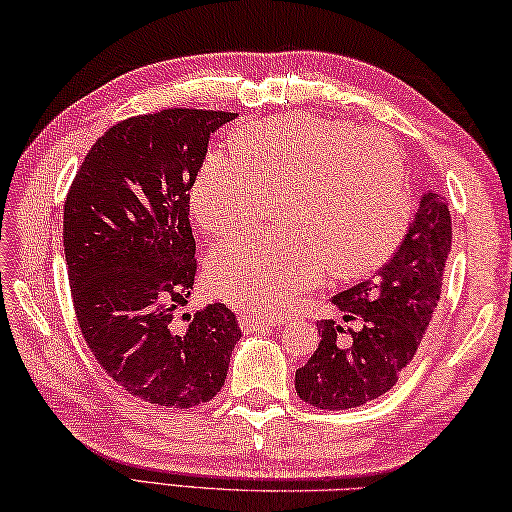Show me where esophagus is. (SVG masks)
<instances>
[{"label": "esophagus", "instance_id": "esophagus-1", "mask_svg": "<svg viewBox=\"0 0 512 512\" xmlns=\"http://www.w3.org/2000/svg\"><path fill=\"white\" fill-rule=\"evenodd\" d=\"M281 319L279 317H256V315H242L240 317V328L242 330H258L265 326H279Z\"/></svg>", "mask_w": 512, "mask_h": 512}]
</instances>
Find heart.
Wrapping results in <instances>:
<instances>
[{"label":"heart","mask_w":512,"mask_h":512,"mask_svg":"<svg viewBox=\"0 0 512 512\" xmlns=\"http://www.w3.org/2000/svg\"><path fill=\"white\" fill-rule=\"evenodd\" d=\"M279 195L283 231L222 242L209 254L215 297L254 315H279L324 279L375 270L405 238L411 200L405 157L384 132L290 114L247 125L236 152L206 157L191 215L209 236L254 227Z\"/></svg>","instance_id":"b5f03b06"}]
</instances>
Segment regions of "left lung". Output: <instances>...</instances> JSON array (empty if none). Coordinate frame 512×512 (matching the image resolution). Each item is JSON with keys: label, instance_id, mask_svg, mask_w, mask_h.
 Returning a JSON list of instances; mask_svg holds the SVG:
<instances>
[{"label": "left lung", "instance_id": "left-lung-1", "mask_svg": "<svg viewBox=\"0 0 512 512\" xmlns=\"http://www.w3.org/2000/svg\"><path fill=\"white\" fill-rule=\"evenodd\" d=\"M450 249V209L445 197L427 191L391 261L373 279L333 297L342 321H317L321 342L294 375L299 398L335 411L387 393L423 342Z\"/></svg>", "mask_w": 512, "mask_h": 512}]
</instances>
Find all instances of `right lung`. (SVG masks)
Here are the masks:
<instances>
[{"label":"right lung","mask_w":512,"mask_h":512,"mask_svg":"<svg viewBox=\"0 0 512 512\" xmlns=\"http://www.w3.org/2000/svg\"><path fill=\"white\" fill-rule=\"evenodd\" d=\"M236 116L168 107L119 121L67 191L62 242L80 333L101 369L150 405L209 402L242 337L224 303L179 317L197 274L188 191L211 134Z\"/></svg>","instance_id":"add662e5"}]
</instances>
